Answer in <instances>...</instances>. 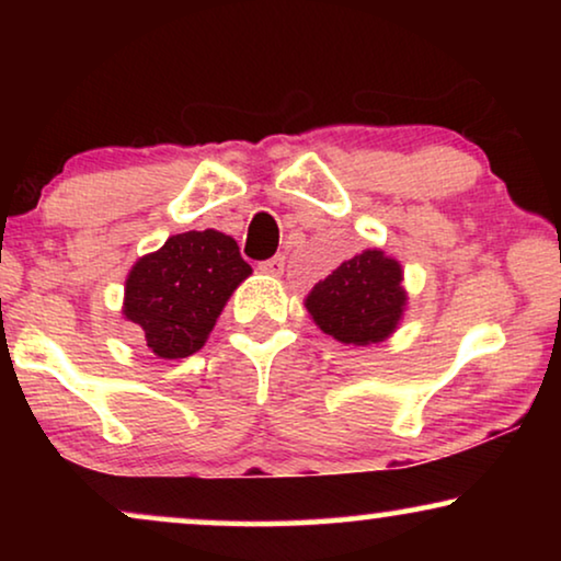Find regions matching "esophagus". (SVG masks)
<instances>
[{"instance_id":"obj_1","label":"esophagus","mask_w":561,"mask_h":561,"mask_svg":"<svg viewBox=\"0 0 561 561\" xmlns=\"http://www.w3.org/2000/svg\"><path fill=\"white\" fill-rule=\"evenodd\" d=\"M283 257L280 255H275V257H271V260H263V263H257V271L263 273V275H273V278H278V275L283 273Z\"/></svg>"}]
</instances>
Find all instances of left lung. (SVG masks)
Returning a JSON list of instances; mask_svg holds the SVG:
<instances>
[{"label":"left lung","mask_w":561,"mask_h":561,"mask_svg":"<svg viewBox=\"0 0 561 561\" xmlns=\"http://www.w3.org/2000/svg\"><path fill=\"white\" fill-rule=\"evenodd\" d=\"M405 304L409 290L403 288V267L380 248L344 260L304 298L306 311L321 332L355 347L393 336Z\"/></svg>","instance_id":"8db88e82"}]
</instances>
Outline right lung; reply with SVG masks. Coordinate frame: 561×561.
<instances>
[{
  "label": "right lung",
  "mask_w": 561,
  "mask_h": 561,
  "mask_svg": "<svg viewBox=\"0 0 561 561\" xmlns=\"http://www.w3.org/2000/svg\"><path fill=\"white\" fill-rule=\"evenodd\" d=\"M250 273L229 234H173L160 250L137 257L125 280L122 313L142 329L156 357H188L204 347L229 296Z\"/></svg>",
  "instance_id": "1"
}]
</instances>
